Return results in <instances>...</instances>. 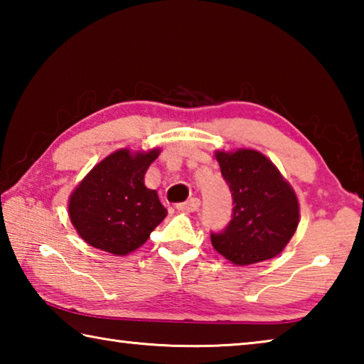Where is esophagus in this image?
Listing matches in <instances>:
<instances>
[{
  "label": "esophagus",
  "instance_id": "obj_1",
  "mask_svg": "<svg viewBox=\"0 0 364 364\" xmlns=\"http://www.w3.org/2000/svg\"><path fill=\"white\" fill-rule=\"evenodd\" d=\"M199 205H200V200L197 199V197H193V199H189L188 202H183V204H178L176 208H178V210H180V212L191 213V212L199 210Z\"/></svg>",
  "mask_w": 364,
  "mask_h": 364
}]
</instances>
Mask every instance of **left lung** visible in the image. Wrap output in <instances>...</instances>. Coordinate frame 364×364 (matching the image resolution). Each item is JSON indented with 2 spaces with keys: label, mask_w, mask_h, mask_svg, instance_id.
I'll return each mask as SVG.
<instances>
[{
  "label": "left lung",
  "mask_w": 364,
  "mask_h": 364,
  "mask_svg": "<svg viewBox=\"0 0 364 364\" xmlns=\"http://www.w3.org/2000/svg\"><path fill=\"white\" fill-rule=\"evenodd\" d=\"M215 157L234 204L228 226L210 234L215 250L237 267L279 255L299 226L292 186L258 151H218Z\"/></svg>",
  "instance_id": "left-lung-1"
}]
</instances>
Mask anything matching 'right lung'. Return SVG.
<instances>
[{
    "mask_svg": "<svg viewBox=\"0 0 364 364\" xmlns=\"http://www.w3.org/2000/svg\"><path fill=\"white\" fill-rule=\"evenodd\" d=\"M159 149L132 154L120 149L101 160L69 199V217L83 241L114 255L141 247L165 217L144 175Z\"/></svg>",
    "mask_w": 364,
    "mask_h": 364,
    "instance_id": "obj_1",
    "label": "right lung"
}]
</instances>
